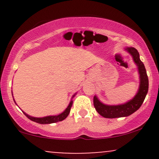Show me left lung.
Wrapping results in <instances>:
<instances>
[{
	"mask_svg": "<svg viewBox=\"0 0 159 159\" xmlns=\"http://www.w3.org/2000/svg\"><path fill=\"white\" fill-rule=\"evenodd\" d=\"M131 55L132 56L133 61L138 66V72L140 75V86L138 93L134 97L126 103L118 105H105L98 100L97 96L93 98V105L96 110L101 116L105 118H118L128 116L132 114L137 110L140 108L143 104L149 89V80L147 71L143 62L140 60V55L138 50L133 47L125 48Z\"/></svg>",
	"mask_w": 159,
	"mask_h": 159,
	"instance_id": "obj_1",
	"label": "left lung"
}]
</instances>
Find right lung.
<instances>
[{
  "mask_svg": "<svg viewBox=\"0 0 159 159\" xmlns=\"http://www.w3.org/2000/svg\"><path fill=\"white\" fill-rule=\"evenodd\" d=\"M75 95H73L72 98L74 97ZM13 100H14V98H13ZM14 102H15V100H14ZM15 103H16V102H15ZM72 103H73V101H72V100H71V102L69 104L68 107L66 108V110L63 111V113H61V114H60L58 115H56V116H44V117H34V116H29L28 114H27L26 113H25L24 111H23V113L25 114V116L28 118V119H30V120H32V121H34V122H36V123H37L50 124V123H57V122L62 121V120H65L66 118L68 116L69 112H70L71 107H72Z\"/></svg>",
  "mask_w": 159,
  "mask_h": 159,
  "instance_id": "add662e5",
  "label": "right lung"
}]
</instances>
